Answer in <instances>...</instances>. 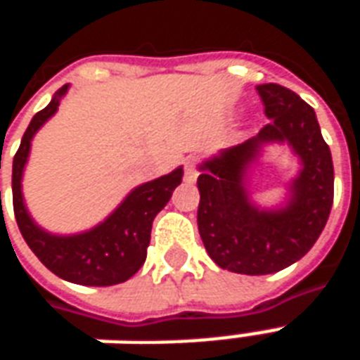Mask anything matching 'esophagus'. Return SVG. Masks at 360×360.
Returning <instances> with one entry per match:
<instances>
[{
	"label": "esophagus",
	"mask_w": 360,
	"mask_h": 360,
	"mask_svg": "<svg viewBox=\"0 0 360 360\" xmlns=\"http://www.w3.org/2000/svg\"><path fill=\"white\" fill-rule=\"evenodd\" d=\"M196 175H198V172H196V160L188 158L187 164H185V181L193 183V181H196Z\"/></svg>",
	"instance_id": "1"
}]
</instances>
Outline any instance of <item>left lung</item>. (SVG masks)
Wrapping results in <instances>:
<instances>
[{"instance_id":"left-lung-1","label":"left lung","mask_w":360,"mask_h":360,"mask_svg":"<svg viewBox=\"0 0 360 360\" xmlns=\"http://www.w3.org/2000/svg\"><path fill=\"white\" fill-rule=\"evenodd\" d=\"M270 117L257 139L237 144L200 165L198 233L224 270L264 276L302 258L322 233L333 202V164L316 113L293 90L276 82L257 86ZM289 143L303 169L285 211L255 209L242 187L244 167L262 141Z\"/></svg>"}]
</instances>
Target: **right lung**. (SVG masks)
<instances>
[{"label":"right lung","instance_id":"obj_1","mask_svg":"<svg viewBox=\"0 0 360 360\" xmlns=\"http://www.w3.org/2000/svg\"><path fill=\"white\" fill-rule=\"evenodd\" d=\"M67 92V84L56 92L44 110L36 113L13 158V210L25 241L48 270L59 278L81 285L108 287L133 278L146 260L150 231L156 214L169 202L173 191L183 179V167L169 175L144 183L127 196L125 202L103 224L86 233L73 237H56L34 226L27 214L20 195V177L27 164L30 141L34 133L50 119L59 105V98Z\"/></svg>","mask_w":360,"mask_h":360}]
</instances>
